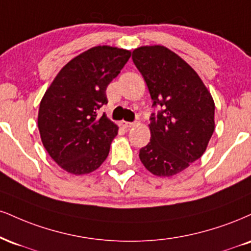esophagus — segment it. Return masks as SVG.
Masks as SVG:
<instances>
[{
    "label": "esophagus",
    "mask_w": 251,
    "mask_h": 251,
    "mask_svg": "<svg viewBox=\"0 0 251 251\" xmlns=\"http://www.w3.org/2000/svg\"><path fill=\"white\" fill-rule=\"evenodd\" d=\"M120 125H122L124 128H129V127H132V126H134V125H135V123H129V122H122V123H120Z\"/></svg>",
    "instance_id": "obj_1"
}]
</instances>
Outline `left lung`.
Segmentation results:
<instances>
[{"label":"left lung","mask_w":251,"mask_h":251,"mask_svg":"<svg viewBox=\"0 0 251 251\" xmlns=\"http://www.w3.org/2000/svg\"><path fill=\"white\" fill-rule=\"evenodd\" d=\"M132 59L153 101L151 140L139 158L151 173L173 176L199 160L212 138L215 104L199 75L162 45L140 47Z\"/></svg>","instance_id":"obj_1"}]
</instances>
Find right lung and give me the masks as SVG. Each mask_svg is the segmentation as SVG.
Instances as JSON below:
<instances>
[{
  "label": "right lung",
  "mask_w": 251,
  "mask_h": 251,
  "mask_svg": "<svg viewBox=\"0 0 251 251\" xmlns=\"http://www.w3.org/2000/svg\"><path fill=\"white\" fill-rule=\"evenodd\" d=\"M131 51L95 47L75 57L58 72L38 111L43 146L63 170L91 173L110 152L118 126L98 110L107 104L106 87L120 74Z\"/></svg>",
  "instance_id": "right-lung-1"
}]
</instances>
